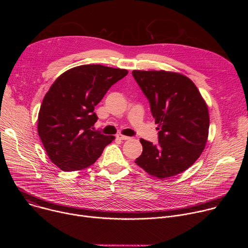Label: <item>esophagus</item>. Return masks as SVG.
<instances>
[{
    "label": "esophagus",
    "instance_id": "1",
    "mask_svg": "<svg viewBox=\"0 0 248 248\" xmlns=\"http://www.w3.org/2000/svg\"><path fill=\"white\" fill-rule=\"evenodd\" d=\"M117 138H118V139H121V140H127V139H129L130 137H129V136H126V135H123V134L119 133V134H117Z\"/></svg>",
    "mask_w": 248,
    "mask_h": 248
}]
</instances>
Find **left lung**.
Masks as SVG:
<instances>
[{"label":"left lung","instance_id":"1","mask_svg":"<svg viewBox=\"0 0 248 248\" xmlns=\"http://www.w3.org/2000/svg\"><path fill=\"white\" fill-rule=\"evenodd\" d=\"M150 103L159 141L141 138L142 154L135 163L147 173L167 179L187 170L200 157L208 139L209 112L199 90L187 77L166 70H133Z\"/></svg>","mask_w":248,"mask_h":248}]
</instances>
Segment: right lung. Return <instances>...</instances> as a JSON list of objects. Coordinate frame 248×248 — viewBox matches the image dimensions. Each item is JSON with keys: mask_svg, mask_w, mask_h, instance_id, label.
I'll list each match as a JSON object with an SVG mask.
<instances>
[{"mask_svg": "<svg viewBox=\"0 0 248 248\" xmlns=\"http://www.w3.org/2000/svg\"><path fill=\"white\" fill-rule=\"evenodd\" d=\"M128 72L102 64H83L62 74L51 85L38 114V134L50 160L65 171L96 162L115 136L91 130L94 107Z\"/></svg>", "mask_w": 248, "mask_h": 248, "instance_id": "1", "label": "right lung"}]
</instances>
